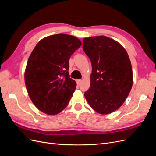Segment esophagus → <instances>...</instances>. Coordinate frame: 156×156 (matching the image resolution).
<instances>
[{"label":"esophagus","instance_id":"1","mask_svg":"<svg viewBox=\"0 0 156 156\" xmlns=\"http://www.w3.org/2000/svg\"><path fill=\"white\" fill-rule=\"evenodd\" d=\"M76 82H77V84H79L81 82V79H77V80H76Z\"/></svg>","mask_w":156,"mask_h":156}]
</instances>
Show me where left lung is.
I'll list each match as a JSON object with an SVG mask.
<instances>
[{"label":"left lung","instance_id":"obj_1","mask_svg":"<svg viewBox=\"0 0 156 156\" xmlns=\"http://www.w3.org/2000/svg\"><path fill=\"white\" fill-rule=\"evenodd\" d=\"M83 48L91 61L90 87L84 95L94 111L107 115L121 107L133 84L129 56L119 42L105 36L85 37Z\"/></svg>","mask_w":156,"mask_h":156}]
</instances>
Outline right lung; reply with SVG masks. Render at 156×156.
Segmentation results:
<instances>
[{
  "label": "right lung",
  "mask_w": 156,
  "mask_h": 156,
  "mask_svg": "<svg viewBox=\"0 0 156 156\" xmlns=\"http://www.w3.org/2000/svg\"><path fill=\"white\" fill-rule=\"evenodd\" d=\"M81 45L76 37L57 34L44 37L32 51L25 82L31 101L41 112L55 115L68 105L77 85L69 77L68 62Z\"/></svg>",
  "instance_id": "1"
}]
</instances>
